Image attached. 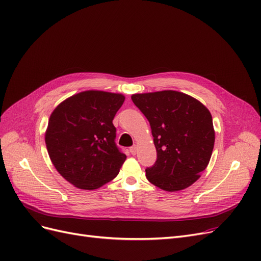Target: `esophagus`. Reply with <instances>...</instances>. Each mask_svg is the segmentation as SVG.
<instances>
[{
  "mask_svg": "<svg viewBox=\"0 0 261 261\" xmlns=\"http://www.w3.org/2000/svg\"><path fill=\"white\" fill-rule=\"evenodd\" d=\"M129 152H130L132 154H136V152H137V146H136V145L132 146V147L129 148Z\"/></svg>",
  "mask_w": 261,
  "mask_h": 261,
  "instance_id": "esophagus-1",
  "label": "esophagus"
}]
</instances>
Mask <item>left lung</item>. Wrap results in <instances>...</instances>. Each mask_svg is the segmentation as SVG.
<instances>
[{"label":"left lung","mask_w":261,"mask_h":261,"mask_svg":"<svg viewBox=\"0 0 261 261\" xmlns=\"http://www.w3.org/2000/svg\"><path fill=\"white\" fill-rule=\"evenodd\" d=\"M132 100L150 123L156 161L146 169L150 183L167 192L193 185L208 167L215 146L209 110L186 93H135Z\"/></svg>","instance_id":"left-lung-1"}]
</instances>
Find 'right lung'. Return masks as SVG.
<instances>
[{"label":"right lung","mask_w":261,"mask_h":261,"mask_svg":"<svg viewBox=\"0 0 261 261\" xmlns=\"http://www.w3.org/2000/svg\"><path fill=\"white\" fill-rule=\"evenodd\" d=\"M122 93L87 90L54 109L45 145L60 174L81 189L93 191L115 178L126 160L115 145L112 123L124 103Z\"/></svg>","instance_id":"add662e5"}]
</instances>
